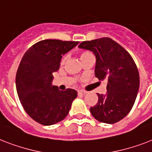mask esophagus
Instances as JSON below:
<instances>
[{
	"label": "esophagus",
	"instance_id": "34e87169",
	"mask_svg": "<svg viewBox=\"0 0 152 152\" xmlns=\"http://www.w3.org/2000/svg\"><path fill=\"white\" fill-rule=\"evenodd\" d=\"M86 92L84 91H78V95H84Z\"/></svg>",
	"mask_w": 152,
	"mask_h": 152
}]
</instances>
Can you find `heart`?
<instances>
[{
  "mask_svg": "<svg viewBox=\"0 0 152 152\" xmlns=\"http://www.w3.org/2000/svg\"><path fill=\"white\" fill-rule=\"evenodd\" d=\"M79 55H80V60L83 61H84L85 59H87L88 57L92 56V54H91L90 51H88V50H81V51L79 53ZM67 58H68L67 55H64L63 56L61 57V61H60V64H61V65H63L65 63V61H66Z\"/></svg>",
  "mask_w": 152,
  "mask_h": 152,
  "instance_id": "obj_1",
  "label": "heart"
}]
</instances>
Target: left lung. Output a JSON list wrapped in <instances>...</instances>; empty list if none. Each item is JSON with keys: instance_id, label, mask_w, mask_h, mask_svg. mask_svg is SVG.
Masks as SVG:
<instances>
[{"instance_id": "obj_1", "label": "left lung", "mask_w": 152, "mask_h": 152, "mask_svg": "<svg viewBox=\"0 0 152 152\" xmlns=\"http://www.w3.org/2000/svg\"><path fill=\"white\" fill-rule=\"evenodd\" d=\"M79 48L91 50L96 56L95 76L107 81L104 95L90 111L101 123L114 124L123 119L134 104L140 87L137 67L132 56L109 37L83 41Z\"/></svg>"}]
</instances>
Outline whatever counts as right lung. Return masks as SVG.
Returning <instances> with one entry per match:
<instances>
[{"mask_svg":"<svg viewBox=\"0 0 152 152\" xmlns=\"http://www.w3.org/2000/svg\"><path fill=\"white\" fill-rule=\"evenodd\" d=\"M78 44L40 40L30 47L21 60L15 78L18 98L27 114L41 125H53L63 120L77 97L76 91H60L51 85V81L53 72L59 69L61 55Z\"/></svg>","mask_w":152,"mask_h":152,"instance_id":"obj_1","label":"right lung"}]
</instances>
